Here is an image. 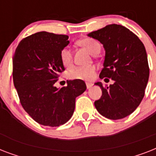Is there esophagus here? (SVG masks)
Segmentation results:
<instances>
[{"instance_id": "1", "label": "esophagus", "mask_w": 156, "mask_h": 156, "mask_svg": "<svg viewBox=\"0 0 156 156\" xmlns=\"http://www.w3.org/2000/svg\"><path fill=\"white\" fill-rule=\"evenodd\" d=\"M92 85H93L92 83H87V89H90V88L92 87Z\"/></svg>"}]
</instances>
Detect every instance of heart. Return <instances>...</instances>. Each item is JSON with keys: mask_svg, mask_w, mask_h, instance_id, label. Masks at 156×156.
<instances>
[{"mask_svg": "<svg viewBox=\"0 0 156 156\" xmlns=\"http://www.w3.org/2000/svg\"><path fill=\"white\" fill-rule=\"evenodd\" d=\"M79 44L83 46L90 53L96 55L100 52L101 49V45L97 40L90 38L83 39L79 41ZM61 61L64 66L69 67L72 65L73 62V56L72 51L69 47L64 48L61 51L60 54ZM95 75V68L94 66H79L72 69L69 72V78L73 79H81V80L90 81L94 78Z\"/></svg>", "mask_w": 156, "mask_h": 156, "instance_id": "b5f03b06", "label": "heart"}]
</instances>
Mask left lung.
<instances>
[{
  "label": "left lung",
  "instance_id": "8db88e82",
  "mask_svg": "<svg viewBox=\"0 0 156 156\" xmlns=\"http://www.w3.org/2000/svg\"><path fill=\"white\" fill-rule=\"evenodd\" d=\"M87 35L100 41L105 50L100 78L114 81L109 87H103L100 82L95 83L102 90L100 99L95 101V108L106 118H124L138 108L144 97L149 79L145 47L135 34L117 24L108 25Z\"/></svg>",
  "mask_w": 156,
  "mask_h": 156
}]
</instances>
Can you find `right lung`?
<instances>
[{
  "mask_svg": "<svg viewBox=\"0 0 156 156\" xmlns=\"http://www.w3.org/2000/svg\"><path fill=\"white\" fill-rule=\"evenodd\" d=\"M68 35L40 31L23 39L13 58V79L23 108L40 125L56 127L73 116L76 97L87 86L84 81H68L55 87L65 70L61 51L69 44Z\"/></svg>",
  "mask_w": 156,
  "mask_h": 156,
  "instance_id": "right-lung-1",
  "label": "right lung"
}]
</instances>
